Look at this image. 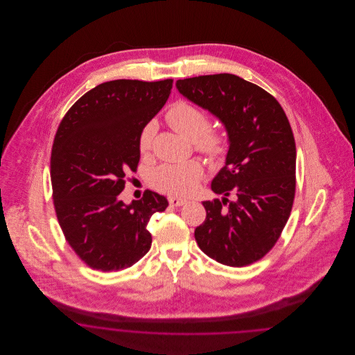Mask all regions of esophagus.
<instances>
[{
  "instance_id": "1",
  "label": "esophagus",
  "mask_w": 355,
  "mask_h": 355,
  "mask_svg": "<svg viewBox=\"0 0 355 355\" xmlns=\"http://www.w3.org/2000/svg\"><path fill=\"white\" fill-rule=\"evenodd\" d=\"M169 203L170 206H173V207H178V206H182V205H185L186 200H182V198H177V197H169Z\"/></svg>"
}]
</instances>
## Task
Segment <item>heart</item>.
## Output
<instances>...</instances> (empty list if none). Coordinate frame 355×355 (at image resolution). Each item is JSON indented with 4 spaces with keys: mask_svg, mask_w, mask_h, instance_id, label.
I'll use <instances>...</instances> for the list:
<instances>
[{
    "mask_svg": "<svg viewBox=\"0 0 355 355\" xmlns=\"http://www.w3.org/2000/svg\"><path fill=\"white\" fill-rule=\"evenodd\" d=\"M166 119L173 129L193 139L196 149L210 161L218 162L229 150V135L210 128V114L202 107L187 101L175 102L168 112ZM157 135V123L149 121L141 129L138 148L142 154L152 152ZM203 177L202 166L190 161L178 165H161L153 171L152 186L159 193L186 197L193 194Z\"/></svg>",
    "mask_w": 355,
    "mask_h": 355,
    "instance_id": "1",
    "label": "heart"
}]
</instances>
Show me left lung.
Wrapping results in <instances>:
<instances>
[{
    "instance_id": "obj_1",
    "label": "left lung",
    "mask_w": 355,
    "mask_h": 355,
    "mask_svg": "<svg viewBox=\"0 0 355 355\" xmlns=\"http://www.w3.org/2000/svg\"><path fill=\"white\" fill-rule=\"evenodd\" d=\"M175 85L223 122L230 141L226 165L211 182L225 197L202 203L206 220L196 227V241L222 265H252L277 243L294 202L297 150L286 113L265 89L234 74Z\"/></svg>"
}]
</instances>
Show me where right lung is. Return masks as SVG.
<instances>
[{
  "label": "right lung",
  "instance_id": "right-lung-1",
  "mask_svg": "<svg viewBox=\"0 0 355 355\" xmlns=\"http://www.w3.org/2000/svg\"><path fill=\"white\" fill-rule=\"evenodd\" d=\"M173 80H114L74 102L54 137L51 157L53 203L73 252L89 268L133 266L152 246L146 226L168 200L145 190L125 205L126 174L137 171L138 137L168 101Z\"/></svg>",
  "mask_w": 355,
  "mask_h": 355
}]
</instances>
